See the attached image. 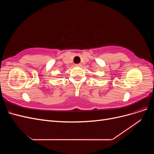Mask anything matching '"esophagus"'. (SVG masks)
Here are the masks:
<instances>
[{"instance_id": "esophagus-1", "label": "esophagus", "mask_w": 154, "mask_h": 154, "mask_svg": "<svg viewBox=\"0 0 154 154\" xmlns=\"http://www.w3.org/2000/svg\"><path fill=\"white\" fill-rule=\"evenodd\" d=\"M75 66H76V67H80L81 66V64L80 63H78V64H76Z\"/></svg>"}]
</instances>
